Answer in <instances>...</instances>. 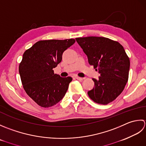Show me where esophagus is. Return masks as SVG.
<instances>
[{"mask_svg":"<svg viewBox=\"0 0 146 146\" xmlns=\"http://www.w3.org/2000/svg\"><path fill=\"white\" fill-rule=\"evenodd\" d=\"M75 78L77 80H79V81H82V80H83L82 77H78V76H76Z\"/></svg>","mask_w":146,"mask_h":146,"instance_id":"obj_1","label":"esophagus"}]
</instances>
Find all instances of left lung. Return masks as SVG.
I'll use <instances>...</instances> for the list:
<instances>
[{"label": "left lung", "instance_id": "obj_1", "mask_svg": "<svg viewBox=\"0 0 146 146\" xmlns=\"http://www.w3.org/2000/svg\"><path fill=\"white\" fill-rule=\"evenodd\" d=\"M88 56L89 64L100 74L93 79L94 87L88 94L94 102L107 105L120 95L129 79L130 60L118 41L105 37L76 38Z\"/></svg>", "mask_w": 146, "mask_h": 146}]
</instances>
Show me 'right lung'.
Here are the masks:
<instances>
[{
  "mask_svg": "<svg viewBox=\"0 0 146 146\" xmlns=\"http://www.w3.org/2000/svg\"><path fill=\"white\" fill-rule=\"evenodd\" d=\"M74 39L41 40L23 53L19 72L26 93L38 105H56L67 91L70 77H61L53 69L62 61V53L75 43Z\"/></svg>",
  "mask_w": 146,
  "mask_h": 146,
  "instance_id": "add662e5",
  "label": "right lung"
}]
</instances>
